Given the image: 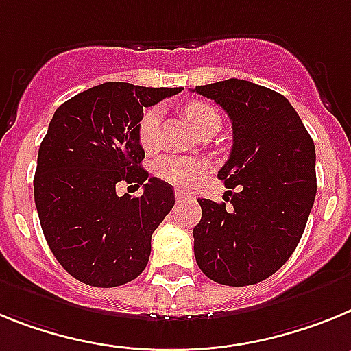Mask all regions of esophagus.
<instances>
[{"instance_id": "1", "label": "esophagus", "mask_w": 351, "mask_h": 351, "mask_svg": "<svg viewBox=\"0 0 351 351\" xmlns=\"http://www.w3.org/2000/svg\"><path fill=\"white\" fill-rule=\"evenodd\" d=\"M175 197H176V199H178V201H184V199H189V197H191V196H189L187 193H184V191H176Z\"/></svg>"}]
</instances>
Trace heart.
<instances>
[{
    "instance_id": "b5f03b06",
    "label": "heart",
    "mask_w": 351,
    "mask_h": 351,
    "mask_svg": "<svg viewBox=\"0 0 351 351\" xmlns=\"http://www.w3.org/2000/svg\"><path fill=\"white\" fill-rule=\"evenodd\" d=\"M184 114L189 125L194 130L210 129L221 125V114L217 109L206 102H189L184 108ZM158 125H160V109H146L138 121V139L145 152H154L158 141ZM155 175L167 184L178 185V187H191V185L205 173V166L194 158L178 157V155H164L155 162Z\"/></svg>"
}]
</instances>
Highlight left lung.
<instances>
[{
	"label": "left lung",
	"instance_id": "8db88e82",
	"mask_svg": "<svg viewBox=\"0 0 351 351\" xmlns=\"http://www.w3.org/2000/svg\"><path fill=\"white\" fill-rule=\"evenodd\" d=\"M193 91L219 104L233 123L230 158L217 176L237 187L224 194L230 205L197 199L196 263L219 285H256L302 239L316 196L315 143L288 99L270 88L226 79Z\"/></svg>",
	"mask_w": 351,
	"mask_h": 351
}]
</instances>
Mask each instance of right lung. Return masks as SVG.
Masks as SVG:
<instances>
[{"mask_svg":"<svg viewBox=\"0 0 351 351\" xmlns=\"http://www.w3.org/2000/svg\"><path fill=\"white\" fill-rule=\"evenodd\" d=\"M182 88L104 83L63 102L36 158L35 205L54 258L77 281L112 288L145 270L152 234L175 205L173 187L141 167L143 108ZM118 181L143 185L118 197Z\"/></svg>","mask_w":351,"mask_h":351,"instance_id":"1","label":"right lung"}]
</instances>
